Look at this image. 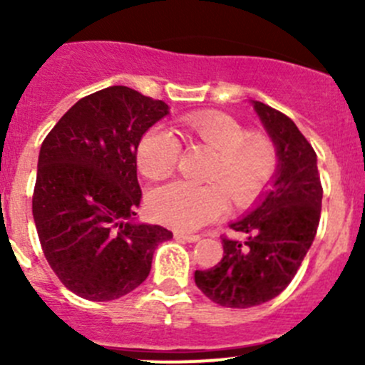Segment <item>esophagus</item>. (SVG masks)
I'll use <instances>...</instances> for the list:
<instances>
[{"mask_svg":"<svg viewBox=\"0 0 365 365\" xmlns=\"http://www.w3.org/2000/svg\"><path fill=\"white\" fill-rule=\"evenodd\" d=\"M175 238L176 240L190 242V244H194V242L200 240V235H189V233H183V231H175Z\"/></svg>","mask_w":365,"mask_h":365,"instance_id":"obj_1","label":"esophagus"}]
</instances>
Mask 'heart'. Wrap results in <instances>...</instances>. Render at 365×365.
I'll return each instance as SVG.
<instances>
[{"label":"heart","instance_id":"heart-1","mask_svg":"<svg viewBox=\"0 0 365 365\" xmlns=\"http://www.w3.org/2000/svg\"><path fill=\"white\" fill-rule=\"evenodd\" d=\"M183 123L190 139L215 152L206 171L212 183L173 182L159 187L150 196V212L168 226L192 231L226 213V193L238 206L252 203L277 175L279 150L270 135L249 132L226 113H192ZM180 152L171 130L153 127L139 141L135 159L143 175L160 180L176 168Z\"/></svg>","mask_w":365,"mask_h":365}]
</instances>
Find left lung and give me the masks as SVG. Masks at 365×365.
<instances>
[{"instance_id": "8db88e82", "label": "left lung", "mask_w": 365, "mask_h": 365, "mask_svg": "<svg viewBox=\"0 0 365 365\" xmlns=\"http://www.w3.org/2000/svg\"><path fill=\"white\" fill-rule=\"evenodd\" d=\"M279 150L274 189L231 230L245 242L222 237V259L196 270V286L222 307L245 309L272 300L292 282L312 245L322 215L323 187L316 152L292 118L254 102Z\"/></svg>"}]
</instances>
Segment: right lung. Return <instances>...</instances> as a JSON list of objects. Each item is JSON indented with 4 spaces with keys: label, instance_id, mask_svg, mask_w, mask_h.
I'll use <instances>...</instances> for the list:
<instances>
[{
    "label": "right lung",
    "instance_id": "obj_1",
    "mask_svg": "<svg viewBox=\"0 0 365 365\" xmlns=\"http://www.w3.org/2000/svg\"><path fill=\"white\" fill-rule=\"evenodd\" d=\"M168 113L165 102L109 86L77 101L43 139L33 219L47 263L81 298L130 293L148 277L157 245L173 237L134 222L138 145Z\"/></svg>",
    "mask_w": 365,
    "mask_h": 365
}]
</instances>
